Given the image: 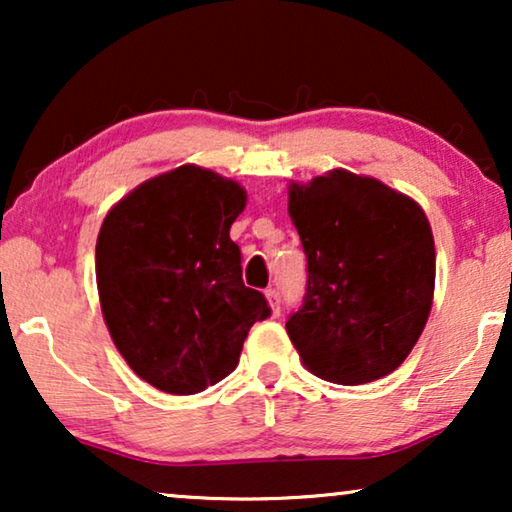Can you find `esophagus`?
<instances>
[{
  "label": "esophagus",
  "mask_w": 512,
  "mask_h": 512,
  "mask_svg": "<svg viewBox=\"0 0 512 512\" xmlns=\"http://www.w3.org/2000/svg\"><path fill=\"white\" fill-rule=\"evenodd\" d=\"M265 298H268V305L272 314H279V293L277 289H265Z\"/></svg>",
  "instance_id": "obj_1"
}]
</instances>
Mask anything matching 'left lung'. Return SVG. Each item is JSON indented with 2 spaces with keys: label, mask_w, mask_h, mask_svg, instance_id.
Masks as SVG:
<instances>
[{
  "label": "left lung",
  "mask_w": 512,
  "mask_h": 512,
  "mask_svg": "<svg viewBox=\"0 0 512 512\" xmlns=\"http://www.w3.org/2000/svg\"><path fill=\"white\" fill-rule=\"evenodd\" d=\"M289 216L307 256L305 303L286 321L303 366L347 387L394 373L433 305L436 244L424 209L338 167L291 181Z\"/></svg>",
  "instance_id": "8db88e82"
}]
</instances>
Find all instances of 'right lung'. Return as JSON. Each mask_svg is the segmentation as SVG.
Here are the masks:
<instances>
[{"mask_svg":"<svg viewBox=\"0 0 512 512\" xmlns=\"http://www.w3.org/2000/svg\"><path fill=\"white\" fill-rule=\"evenodd\" d=\"M247 191L200 165L146 179L104 216L95 277L111 340L165 394H200L233 373L270 307L242 282L230 226Z\"/></svg>","mask_w":512,"mask_h":512,"instance_id":"right-lung-1","label":"right lung"}]
</instances>
